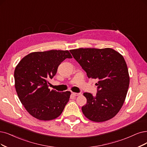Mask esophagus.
Instances as JSON below:
<instances>
[{
	"instance_id": "1",
	"label": "esophagus",
	"mask_w": 147,
	"mask_h": 147,
	"mask_svg": "<svg viewBox=\"0 0 147 147\" xmlns=\"http://www.w3.org/2000/svg\"><path fill=\"white\" fill-rule=\"evenodd\" d=\"M72 94H73V96H79L80 94V93H73Z\"/></svg>"
}]
</instances>
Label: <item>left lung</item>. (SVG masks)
Here are the masks:
<instances>
[{
  "instance_id": "obj_1",
  "label": "left lung",
  "mask_w": 147,
  "mask_h": 147,
  "mask_svg": "<svg viewBox=\"0 0 147 147\" xmlns=\"http://www.w3.org/2000/svg\"><path fill=\"white\" fill-rule=\"evenodd\" d=\"M88 78L98 80L96 95L84 93L86 104L82 107L90 120L104 122L115 117L127 94L129 77L121 54L112 48H79L69 50Z\"/></svg>"
}]
</instances>
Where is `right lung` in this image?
<instances>
[{
  "mask_svg": "<svg viewBox=\"0 0 147 147\" xmlns=\"http://www.w3.org/2000/svg\"><path fill=\"white\" fill-rule=\"evenodd\" d=\"M67 58H72L67 50L34 52L25 56L15 68V88L19 98L26 111L39 120L57 118L69 101L70 91L50 90L48 85Z\"/></svg>",
  "mask_w": 147,
  "mask_h": 147,
  "instance_id": "1",
  "label": "right lung"
}]
</instances>
